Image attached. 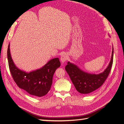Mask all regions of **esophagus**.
I'll list each match as a JSON object with an SVG mask.
<instances>
[{
    "label": "esophagus",
    "instance_id": "obj_1",
    "mask_svg": "<svg viewBox=\"0 0 124 124\" xmlns=\"http://www.w3.org/2000/svg\"><path fill=\"white\" fill-rule=\"evenodd\" d=\"M68 59V56L67 54L65 53H64L62 54V56L61 57V61L62 63H64L65 62L67 61V60Z\"/></svg>",
    "mask_w": 124,
    "mask_h": 124
}]
</instances>
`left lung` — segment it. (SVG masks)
<instances>
[{"label": "left lung", "instance_id": "8db88e82", "mask_svg": "<svg viewBox=\"0 0 124 124\" xmlns=\"http://www.w3.org/2000/svg\"><path fill=\"white\" fill-rule=\"evenodd\" d=\"M113 48L110 62L107 68L98 75L91 74L80 70L77 65L68 62L65 70L70 76L76 90L82 94H88L101 86L110 72L113 63Z\"/></svg>", "mask_w": 124, "mask_h": 124}]
</instances>
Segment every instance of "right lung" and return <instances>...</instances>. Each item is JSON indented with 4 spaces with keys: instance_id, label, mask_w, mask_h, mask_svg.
<instances>
[{
    "instance_id": "right-lung-1",
    "label": "right lung",
    "mask_w": 124,
    "mask_h": 124,
    "mask_svg": "<svg viewBox=\"0 0 124 124\" xmlns=\"http://www.w3.org/2000/svg\"><path fill=\"white\" fill-rule=\"evenodd\" d=\"M7 55L11 74L20 88L35 97H43L48 93L52 84L54 73L61 65L58 58L50 60L39 70L27 73L19 70L14 63L11 56L10 44Z\"/></svg>"
}]
</instances>
